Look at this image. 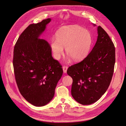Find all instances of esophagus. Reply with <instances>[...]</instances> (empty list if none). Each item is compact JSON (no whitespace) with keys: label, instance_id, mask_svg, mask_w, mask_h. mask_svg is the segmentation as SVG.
<instances>
[{"label":"esophagus","instance_id":"esophagus-1","mask_svg":"<svg viewBox=\"0 0 126 126\" xmlns=\"http://www.w3.org/2000/svg\"><path fill=\"white\" fill-rule=\"evenodd\" d=\"M63 71L64 73H66L67 69H68V67L66 66H63Z\"/></svg>","mask_w":126,"mask_h":126}]
</instances>
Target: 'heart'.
Instances as JSON below:
<instances>
[{"label":"heart","mask_w":126,"mask_h":126,"mask_svg":"<svg viewBox=\"0 0 126 126\" xmlns=\"http://www.w3.org/2000/svg\"><path fill=\"white\" fill-rule=\"evenodd\" d=\"M92 45L90 32L82 27L72 25L60 28L56 35V39L51 41V48L54 58L57 60L63 54V48L69 55L68 60L72 57L76 61L85 58L88 54Z\"/></svg>","instance_id":"1"}]
</instances>
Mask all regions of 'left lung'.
<instances>
[{"label": "left lung", "instance_id": "8db88e82", "mask_svg": "<svg viewBox=\"0 0 126 126\" xmlns=\"http://www.w3.org/2000/svg\"><path fill=\"white\" fill-rule=\"evenodd\" d=\"M98 38L90 54L81 62L70 66L67 74L72 78L71 95L83 105L99 99L111 82L115 63V48L108 33L98 27Z\"/></svg>", "mask_w": 126, "mask_h": 126}]
</instances>
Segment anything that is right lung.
I'll list each match as a JSON object with an SVG mask.
<instances>
[{"mask_svg":"<svg viewBox=\"0 0 126 126\" xmlns=\"http://www.w3.org/2000/svg\"><path fill=\"white\" fill-rule=\"evenodd\" d=\"M50 21L48 18L29 25L14 49L13 63L18 89L27 101L37 107L52 100L63 73L61 64L52 57L50 45L38 38Z\"/></svg>","mask_w":126,"mask_h":126,"instance_id":"1","label":"right lung"}]
</instances>
